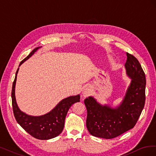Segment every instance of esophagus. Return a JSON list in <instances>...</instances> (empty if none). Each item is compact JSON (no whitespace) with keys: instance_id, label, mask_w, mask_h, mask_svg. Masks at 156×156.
Instances as JSON below:
<instances>
[{"instance_id":"1","label":"esophagus","mask_w":156,"mask_h":156,"mask_svg":"<svg viewBox=\"0 0 156 156\" xmlns=\"http://www.w3.org/2000/svg\"><path fill=\"white\" fill-rule=\"evenodd\" d=\"M92 91V89L90 87H87L85 88L83 90V96L84 97H87L91 93Z\"/></svg>"}]
</instances>
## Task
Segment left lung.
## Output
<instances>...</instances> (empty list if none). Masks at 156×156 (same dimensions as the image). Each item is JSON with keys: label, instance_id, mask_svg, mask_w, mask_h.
I'll return each instance as SVG.
<instances>
[{"label": "left lung", "instance_id": "left-lung-1", "mask_svg": "<svg viewBox=\"0 0 156 156\" xmlns=\"http://www.w3.org/2000/svg\"><path fill=\"white\" fill-rule=\"evenodd\" d=\"M125 69L131 82L119 105L99 103L93 96L84 102L87 110V127L89 133L97 137L111 139L133 128L145 103V73L138 60L126 53Z\"/></svg>", "mask_w": 156, "mask_h": 156}]
</instances>
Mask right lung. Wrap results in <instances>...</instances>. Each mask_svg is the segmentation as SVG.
<instances>
[{"label":"right lung","mask_w":156,"mask_h":156,"mask_svg":"<svg viewBox=\"0 0 156 156\" xmlns=\"http://www.w3.org/2000/svg\"><path fill=\"white\" fill-rule=\"evenodd\" d=\"M41 47H38L32 51L27 57L23 60L20 66L29 59ZM19 68L17 69L16 77L12 85V100L14 116L17 123L34 138L40 140H48L59 135L64 129V121L69 108L73 103L80 101V95L71 96L61 100L53 109L46 114L41 116H31L23 112L19 108L16 102L15 90L17 75Z\"/></svg>","instance_id":"right-lung-1"}]
</instances>
